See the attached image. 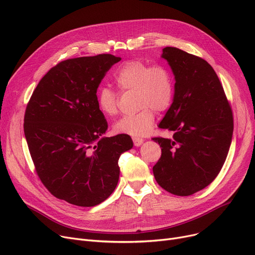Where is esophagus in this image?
Masks as SVG:
<instances>
[{
    "mask_svg": "<svg viewBox=\"0 0 255 255\" xmlns=\"http://www.w3.org/2000/svg\"><path fill=\"white\" fill-rule=\"evenodd\" d=\"M132 140H133V143H134V145H136V146H139V145L143 142V139H142V138L136 137V136H133V137H132Z\"/></svg>",
    "mask_w": 255,
    "mask_h": 255,
    "instance_id": "34e87169",
    "label": "esophagus"
}]
</instances>
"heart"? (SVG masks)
I'll return each mask as SVG.
<instances>
[{
  "instance_id": "heart-1",
  "label": "heart",
  "mask_w": 255,
  "mask_h": 255,
  "mask_svg": "<svg viewBox=\"0 0 255 255\" xmlns=\"http://www.w3.org/2000/svg\"><path fill=\"white\" fill-rule=\"evenodd\" d=\"M115 82L122 92H135L136 107L134 114L119 119L114 130L133 136L148 133L155 121L157 112L167 111L175 95V84L170 70L163 64L132 60L123 63L115 73ZM119 95L110 87H101L97 92V104L106 116H114L118 111Z\"/></svg>"
}]
</instances>
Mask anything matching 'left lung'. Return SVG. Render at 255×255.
Here are the masks:
<instances>
[{
	"label": "left lung",
	"instance_id": "left-lung-1",
	"mask_svg": "<svg viewBox=\"0 0 255 255\" xmlns=\"http://www.w3.org/2000/svg\"><path fill=\"white\" fill-rule=\"evenodd\" d=\"M175 75V95L159 128L172 138L153 137L161 157L153 166L157 183L166 191L188 196L210 185L229 153L234 118L220 80L204 59L177 47L162 49Z\"/></svg>",
	"mask_w": 255,
	"mask_h": 255
}]
</instances>
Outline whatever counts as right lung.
Returning <instances> with one entry per match:
<instances>
[{"instance_id": "add662e5", "label": "right lung", "mask_w": 255, "mask_h": 255, "mask_svg": "<svg viewBox=\"0 0 255 255\" xmlns=\"http://www.w3.org/2000/svg\"><path fill=\"white\" fill-rule=\"evenodd\" d=\"M120 61L110 53L62 61L26 105L23 130L37 175L53 196L74 206H97L114 192L119 158L133 146L127 134L102 137L107 122L96 93Z\"/></svg>"}]
</instances>
